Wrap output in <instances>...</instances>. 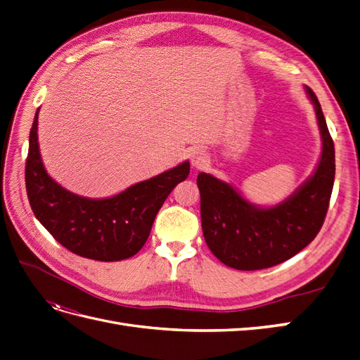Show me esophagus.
<instances>
[{
  "label": "esophagus",
  "instance_id": "34e87169",
  "mask_svg": "<svg viewBox=\"0 0 360 360\" xmlns=\"http://www.w3.org/2000/svg\"><path fill=\"white\" fill-rule=\"evenodd\" d=\"M191 163H192V167L197 168V169L204 168L205 163H207V156H205L204 151L202 150H193L191 153Z\"/></svg>",
  "mask_w": 360,
  "mask_h": 360
}]
</instances>
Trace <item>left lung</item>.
<instances>
[{"mask_svg":"<svg viewBox=\"0 0 360 360\" xmlns=\"http://www.w3.org/2000/svg\"><path fill=\"white\" fill-rule=\"evenodd\" d=\"M314 103L321 134V156L312 176L274 207L245 200L237 189L212 174L200 172L201 224L205 243L228 267L259 270L284 263L307 248L321 230L335 180V147L317 96Z\"/></svg>","mask_w":360,"mask_h":360,"instance_id":"8db88e82","label":"left lung"}]
</instances>
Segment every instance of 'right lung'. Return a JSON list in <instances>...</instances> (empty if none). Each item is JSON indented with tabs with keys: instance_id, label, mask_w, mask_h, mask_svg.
Masks as SVG:
<instances>
[{
	"instance_id": "obj_1",
	"label": "right lung",
	"mask_w": 360,
	"mask_h": 360,
	"mask_svg": "<svg viewBox=\"0 0 360 360\" xmlns=\"http://www.w3.org/2000/svg\"><path fill=\"white\" fill-rule=\"evenodd\" d=\"M39 110L30 132L25 186L32 213L70 252L97 261L134 257L144 246L155 217L171 191L189 176L183 162L156 177L139 181L114 197H79L52 180L43 167L37 141Z\"/></svg>"
}]
</instances>
